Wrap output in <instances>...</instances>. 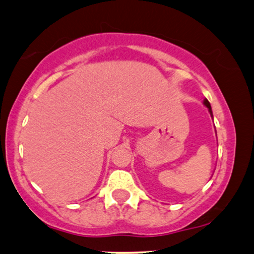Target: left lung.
<instances>
[{
    "instance_id": "8db88e82",
    "label": "left lung",
    "mask_w": 254,
    "mask_h": 254,
    "mask_svg": "<svg viewBox=\"0 0 254 254\" xmlns=\"http://www.w3.org/2000/svg\"><path fill=\"white\" fill-rule=\"evenodd\" d=\"M204 104L206 105L207 109H208V111H210L211 116H212V110H211V105H210V103H208V101H207V99H205V101H204Z\"/></svg>"
}]
</instances>
